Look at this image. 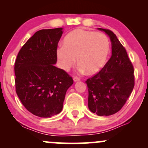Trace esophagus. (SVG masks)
Returning <instances> with one entry per match:
<instances>
[{
    "label": "esophagus",
    "instance_id": "1",
    "mask_svg": "<svg viewBox=\"0 0 148 148\" xmlns=\"http://www.w3.org/2000/svg\"><path fill=\"white\" fill-rule=\"evenodd\" d=\"M79 80H80L79 78L76 77V76H74V77L73 78V81H74V82H76V81H79Z\"/></svg>",
    "mask_w": 148,
    "mask_h": 148
}]
</instances>
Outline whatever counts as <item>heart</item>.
<instances>
[{"instance_id":"obj_1","label":"heart","mask_w":148,"mask_h":148,"mask_svg":"<svg viewBox=\"0 0 148 148\" xmlns=\"http://www.w3.org/2000/svg\"><path fill=\"white\" fill-rule=\"evenodd\" d=\"M62 45L56 51L61 68L68 71L76 58L80 71L90 75L102 69L110 51L109 41L104 34L79 28L67 34Z\"/></svg>"}]
</instances>
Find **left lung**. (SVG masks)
<instances>
[{"label":"left lung","instance_id":"8db88e82","mask_svg":"<svg viewBox=\"0 0 148 148\" xmlns=\"http://www.w3.org/2000/svg\"><path fill=\"white\" fill-rule=\"evenodd\" d=\"M98 29L110 37L112 55L100 72L86 81L88 108L99 116H108L118 112L126 103L134 87V71L116 35L110 30Z\"/></svg>","mask_w":148,"mask_h":148}]
</instances>
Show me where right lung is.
Returning a JSON list of instances; mask_svg holds the SVG:
<instances>
[{"label": "right lung", "mask_w": 148, "mask_h": 148, "mask_svg": "<svg viewBox=\"0 0 148 148\" xmlns=\"http://www.w3.org/2000/svg\"><path fill=\"white\" fill-rule=\"evenodd\" d=\"M62 28L37 31L22 47L14 64L16 94L22 104L36 116L51 118L62 109L72 78L54 64Z\"/></svg>", "instance_id": "right-lung-1"}]
</instances>
